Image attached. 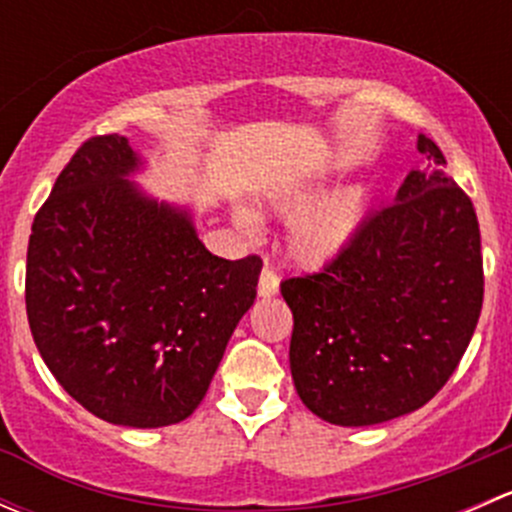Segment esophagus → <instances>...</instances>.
Returning <instances> with one entry per match:
<instances>
[{
    "label": "esophagus",
    "instance_id": "34e87169",
    "mask_svg": "<svg viewBox=\"0 0 512 512\" xmlns=\"http://www.w3.org/2000/svg\"><path fill=\"white\" fill-rule=\"evenodd\" d=\"M280 292V277L272 267H262L260 272V285H257V294L260 297H275Z\"/></svg>",
    "mask_w": 512,
    "mask_h": 512
}]
</instances>
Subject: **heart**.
Listing matches in <instances>:
<instances>
[{
	"instance_id": "heart-1",
	"label": "heart",
	"mask_w": 512,
	"mask_h": 512,
	"mask_svg": "<svg viewBox=\"0 0 512 512\" xmlns=\"http://www.w3.org/2000/svg\"><path fill=\"white\" fill-rule=\"evenodd\" d=\"M317 198V188H289L275 193L270 208L282 218H292L287 225V252L304 267L327 265L342 255L364 223L369 195L364 188H347ZM235 223L240 230L255 232L257 220L250 210L237 208Z\"/></svg>"
}]
</instances>
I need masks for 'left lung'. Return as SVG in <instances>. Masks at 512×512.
<instances>
[{
	"label": "left lung",
	"mask_w": 512,
	"mask_h": 512,
	"mask_svg": "<svg viewBox=\"0 0 512 512\" xmlns=\"http://www.w3.org/2000/svg\"><path fill=\"white\" fill-rule=\"evenodd\" d=\"M433 163L359 227L324 270L280 285L292 309L289 369L302 404L337 426H374L421 409L466 352L483 307L471 198Z\"/></svg>",
	"instance_id": "obj_1"
}]
</instances>
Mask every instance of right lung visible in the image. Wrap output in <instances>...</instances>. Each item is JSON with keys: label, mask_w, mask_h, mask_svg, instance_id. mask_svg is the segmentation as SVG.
<instances>
[{"label": "right lung", "mask_w": 512, "mask_h": 512, "mask_svg": "<svg viewBox=\"0 0 512 512\" xmlns=\"http://www.w3.org/2000/svg\"><path fill=\"white\" fill-rule=\"evenodd\" d=\"M126 136L89 138L32 225L27 317L66 394L116 426L185 421L257 294V255L223 260L188 208L131 180Z\"/></svg>", "instance_id": "1"}]
</instances>
